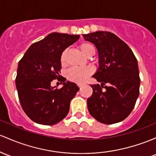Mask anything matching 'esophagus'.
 Wrapping results in <instances>:
<instances>
[{"instance_id": "obj_1", "label": "esophagus", "mask_w": 156, "mask_h": 156, "mask_svg": "<svg viewBox=\"0 0 156 156\" xmlns=\"http://www.w3.org/2000/svg\"><path fill=\"white\" fill-rule=\"evenodd\" d=\"M78 86L79 87H82L83 86V84H82V83H78Z\"/></svg>"}]
</instances>
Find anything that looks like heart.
<instances>
[{
    "label": "heart",
    "mask_w": 156,
    "mask_h": 156,
    "mask_svg": "<svg viewBox=\"0 0 156 156\" xmlns=\"http://www.w3.org/2000/svg\"><path fill=\"white\" fill-rule=\"evenodd\" d=\"M78 48L81 52L87 57H91L95 54V48L91 44L87 42H83L78 45ZM66 51L64 50L61 55V64H64L65 58H66ZM93 73V69L91 66L79 68V67H72L66 72V78L69 81L75 82V83H82L87 81L89 77Z\"/></svg>",
    "instance_id": "obj_1"
}]
</instances>
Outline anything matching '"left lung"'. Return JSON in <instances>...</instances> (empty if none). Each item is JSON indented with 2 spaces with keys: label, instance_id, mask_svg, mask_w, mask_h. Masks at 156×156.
Instances as JSON below:
<instances>
[{
  "label": "left lung",
  "instance_id": "1",
  "mask_svg": "<svg viewBox=\"0 0 156 156\" xmlns=\"http://www.w3.org/2000/svg\"><path fill=\"white\" fill-rule=\"evenodd\" d=\"M83 36L97 48L99 68L92 77L101 82L91 85L93 92L87 99L89 112L105 124L122 121L130 114L139 95L136 56L125 42L110 32L98 31Z\"/></svg>",
  "mask_w": 156,
  "mask_h": 156
}]
</instances>
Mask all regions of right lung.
<instances>
[{"label": "right lung", "instance_id": "add662e5", "mask_svg": "<svg viewBox=\"0 0 156 156\" xmlns=\"http://www.w3.org/2000/svg\"><path fill=\"white\" fill-rule=\"evenodd\" d=\"M80 35L53 32L34 43L20 60L15 84L22 108L31 120L43 125H53L63 120L69 104L79 90L75 83L60 80L58 89L51 82L60 78L61 55L78 41Z\"/></svg>", "mask_w": 156, "mask_h": 156}]
</instances>
